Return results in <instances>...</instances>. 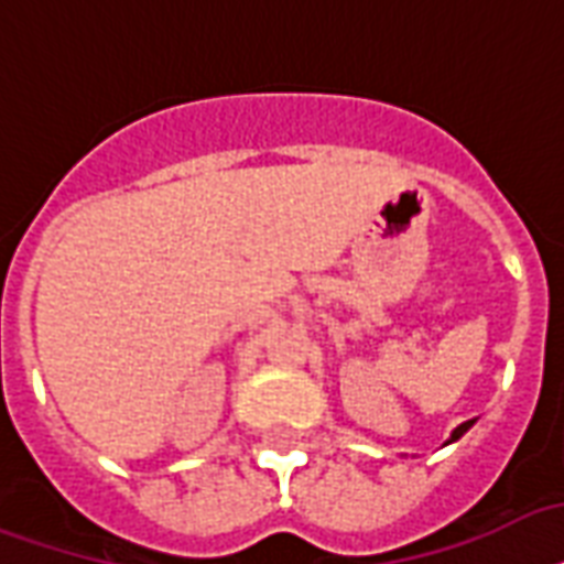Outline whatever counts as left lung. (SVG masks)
<instances>
[{"mask_svg": "<svg viewBox=\"0 0 564 564\" xmlns=\"http://www.w3.org/2000/svg\"><path fill=\"white\" fill-rule=\"evenodd\" d=\"M470 425H473V420H467V423H462V425H458V429H455V432H453V437H449V441H458V437H462L464 432H467V429H470Z\"/></svg>", "mask_w": 564, "mask_h": 564, "instance_id": "8db88e82", "label": "left lung"}]
</instances>
